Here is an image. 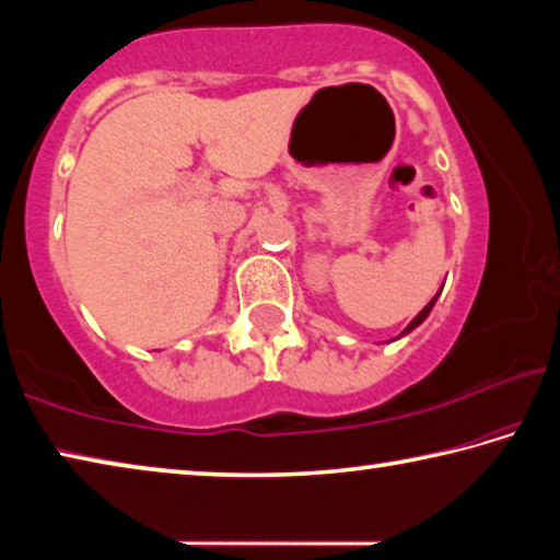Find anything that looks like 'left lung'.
<instances>
[{
  "label": "left lung",
  "mask_w": 560,
  "mask_h": 560,
  "mask_svg": "<svg viewBox=\"0 0 560 560\" xmlns=\"http://www.w3.org/2000/svg\"><path fill=\"white\" fill-rule=\"evenodd\" d=\"M438 296H440V291H438ZM438 296H434V299H432V301L428 303V306H424V308L420 311V314H417V316H415V318L410 320V324H407V328H405V330H402V334H400V336H397V338H402V336H407V334H410V330H415L417 326H420V324H422V320H424V318H428V316H430V311H432V306H434V301H438ZM397 338H395V340H397Z\"/></svg>",
  "instance_id": "left-lung-1"
}]
</instances>
